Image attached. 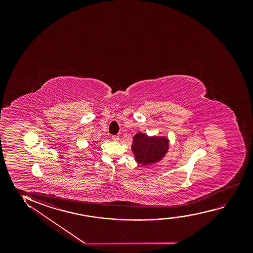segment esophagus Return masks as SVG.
<instances>
[{"mask_svg":"<svg viewBox=\"0 0 253 253\" xmlns=\"http://www.w3.org/2000/svg\"><path fill=\"white\" fill-rule=\"evenodd\" d=\"M111 138H112V140H113V141H116V142H118V141H119V135H112V136H111Z\"/></svg>","mask_w":253,"mask_h":253,"instance_id":"1","label":"esophagus"}]
</instances>
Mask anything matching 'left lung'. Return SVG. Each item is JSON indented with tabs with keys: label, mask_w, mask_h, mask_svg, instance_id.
<instances>
[{
	"label": "left lung",
	"mask_w": 253,
	"mask_h": 253,
	"mask_svg": "<svg viewBox=\"0 0 253 253\" xmlns=\"http://www.w3.org/2000/svg\"><path fill=\"white\" fill-rule=\"evenodd\" d=\"M169 142L166 137L149 136L139 132L133 137L131 149L135 159L142 166L158 163L169 150Z\"/></svg>",
	"instance_id": "1"
}]
</instances>
